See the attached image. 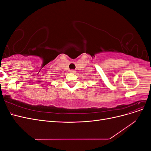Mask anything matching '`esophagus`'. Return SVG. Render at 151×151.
Segmentation results:
<instances>
[{
    "label": "esophagus",
    "instance_id": "obj_1",
    "mask_svg": "<svg viewBox=\"0 0 151 151\" xmlns=\"http://www.w3.org/2000/svg\"><path fill=\"white\" fill-rule=\"evenodd\" d=\"M70 72L71 73H73V74H75V73L76 72V70H70Z\"/></svg>",
    "mask_w": 151,
    "mask_h": 151
}]
</instances>
